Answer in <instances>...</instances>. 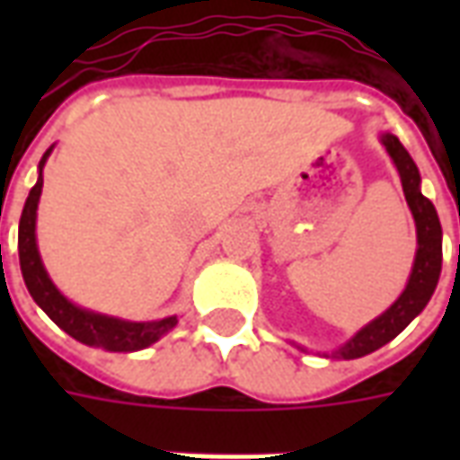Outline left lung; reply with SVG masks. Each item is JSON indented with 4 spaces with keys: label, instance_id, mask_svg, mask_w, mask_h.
<instances>
[{
    "label": "left lung",
    "instance_id": "left-lung-1",
    "mask_svg": "<svg viewBox=\"0 0 460 460\" xmlns=\"http://www.w3.org/2000/svg\"><path fill=\"white\" fill-rule=\"evenodd\" d=\"M382 142H385L386 152L392 155L396 170H399V177H402L406 204H409L416 221L419 249H416L414 269H411V279L406 283L404 293L399 296V300L386 310L385 315L372 320L367 328L359 330L355 338L340 349L338 357H342V359L365 357L379 349L382 345H386L389 340H394L426 308V303L434 296L438 273H441V224H438V214H436L434 204L426 199L421 190H419V181H421L419 170H416L411 155L399 142V137L385 135Z\"/></svg>",
    "mask_w": 460,
    "mask_h": 460
}]
</instances>
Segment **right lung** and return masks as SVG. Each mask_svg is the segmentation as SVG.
I'll use <instances>...</instances> for the list:
<instances>
[{"mask_svg":"<svg viewBox=\"0 0 460 460\" xmlns=\"http://www.w3.org/2000/svg\"><path fill=\"white\" fill-rule=\"evenodd\" d=\"M49 152L44 155V160L39 162V167H44ZM41 187H44V177L39 174L34 190L26 197L22 221H19V263H22L26 288L36 300V305L71 338L84 345L111 349V352H135V349L157 342L162 335H167L177 325V318H164L157 323H125V320L95 315L88 310L75 308L74 303H68L56 290L51 279L46 276L44 263L39 259V249H36V207H39Z\"/></svg>","mask_w":460,"mask_h":460,"instance_id":"add662e5","label":"right lung"}]
</instances>
